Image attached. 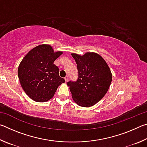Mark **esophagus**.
I'll return each mask as SVG.
<instances>
[{
    "label": "esophagus",
    "mask_w": 147,
    "mask_h": 147,
    "mask_svg": "<svg viewBox=\"0 0 147 147\" xmlns=\"http://www.w3.org/2000/svg\"><path fill=\"white\" fill-rule=\"evenodd\" d=\"M65 82H67L68 81V79H69V78H68V76H65Z\"/></svg>",
    "instance_id": "esophagus-1"
}]
</instances>
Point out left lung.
<instances>
[{
	"label": "left lung",
	"mask_w": 147,
	"mask_h": 147,
	"mask_svg": "<svg viewBox=\"0 0 147 147\" xmlns=\"http://www.w3.org/2000/svg\"><path fill=\"white\" fill-rule=\"evenodd\" d=\"M78 69V79L69 81L74 101L82 107H90L104 97L112 80V74L108 64L99 55L87 53L83 56L71 54Z\"/></svg>",
	"instance_id": "left-lung-1"
}]
</instances>
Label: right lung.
Returning <instances> with one entry per match:
<instances>
[{
	"label": "right lung",
	"instance_id": "obj_1",
	"mask_svg": "<svg viewBox=\"0 0 147 147\" xmlns=\"http://www.w3.org/2000/svg\"><path fill=\"white\" fill-rule=\"evenodd\" d=\"M62 54L54 53L51 46L41 45L24 56L18 68L20 83L30 98L44 102L53 97L58 86L65 82L59 76V68L54 61Z\"/></svg>",
	"mask_w": 147,
	"mask_h": 147
}]
</instances>
